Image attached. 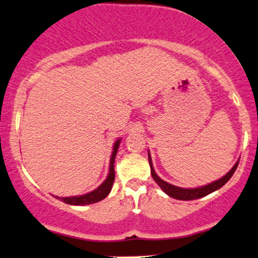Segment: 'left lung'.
Instances as JSON below:
<instances>
[{
  "instance_id": "left-lung-1",
  "label": "left lung",
  "mask_w": 258,
  "mask_h": 258,
  "mask_svg": "<svg viewBox=\"0 0 258 258\" xmlns=\"http://www.w3.org/2000/svg\"><path fill=\"white\" fill-rule=\"evenodd\" d=\"M149 163H150V168H151V175L152 178L156 181L159 187L162 188V190L164 191L165 194H168L169 197L177 199V200H195V199H200L206 197V195L213 193V191L218 190V189L223 187V185L226 183L227 181L232 177L233 172L236 171V169L238 167V162L233 165V168L227 172L226 175L223 176V177L219 178V180L212 182V183L204 185V187H199V188H180L176 187V185H172L168 182L163 181L162 178H159L157 174L155 172V169L152 167V161H151V156H150L149 152Z\"/></svg>"
}]
</instances>
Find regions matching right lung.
<instances>
[{"mask_svg": "<svg viewBox=\"0 0 258 258\" xmlns=\"http://www.w3.org/2000/svg\"><path fill=\"white\" fill-rule=\"evenodd\" d=\"M120 140L118 139L115 143H114L113 146V152L112 156H110V162H109V172L107 178L103 182L102 184L99 185L95 190L90 191V193L84 194V195H80V197H69V198H59V197H54L57 199H60L61 201L65 202V204L69 205H74V206H83V205H90V204H95V202H99L101 200H103L107 195L109 194L110 189L113 187V182L114 178H115V171H114V162H115V156L116 152H118L119 145H120Z\"/></svg>", "mask_w": 258, "mask_h": 258, "instance_id": "add662e5", "label": "right lung"}]
</instances>
